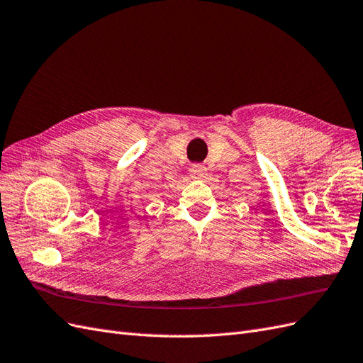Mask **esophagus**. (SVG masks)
Returning <instances> with one entry per match:
<instances>
[{"label": "esophagus", "instance_id": "obj_1", "mask_svg": "<svg viewBox=\"0 0 363 363\" xmlns=\"http://www.w3.org/2000/svg\"><path fill=\"white\" fill-rule=\"evenodd\" d=\"M191 175L192 179H199V180H203L207 177V168L204 167V164H200V163H195L191 167Z\"/></svg>", "mask_w": 363, "mask_h": 363}]
</instances>
